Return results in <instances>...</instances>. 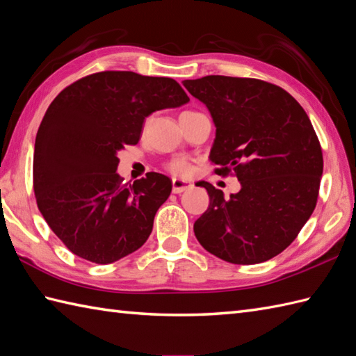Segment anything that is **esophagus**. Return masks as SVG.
Masks as SVG:
<instances>
[{"label": "esophagus", "instance_id": "1", "mask_svg": "<svg viewBox=\"0 0 356 356\" xmlns=\"http://www.w3.org/2000/svg\"><path fill=\"white\" fill-rule=\"evenodd\" d=\"M188 188H192V183H188V181L184 179H179V178H173L172 179V191L173 193H183Z\"/></svg>", "mask_w": 356, "mask_h": 356}]
</instances>
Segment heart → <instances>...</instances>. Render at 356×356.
<instances>
[{
	"label": "heart",
	"mask_w": 356,
	"mask_h": 356,
	"mask_svg": "<svg viewBox=\"0 0 356 356\" xmlns=\"http://www.w3.org/2000/svg\"><path fill=\"white\" fill-rule=\"evenodd\" d=\"M169 170L175 175H187L191 172V164H188L186 160H173L169 164Z\"/></svg>",
	"instance_id": "1"
}]
</instances>
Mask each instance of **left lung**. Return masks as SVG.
I'll list each match as a JSON object with an SVG mask.
<instances>
[{
	"mask_svg": "<svg viewBox=\"0 0 356 356\" xmlns=\"http://www.w3.org/2000/svg\"><path fill=\"white\" fill-rule=\"evenodd\" d=\"M183 85L216 126L210 151L216 173L233 170L241 183L225 198L201 181L210 205L195 220L196 239L230 264L273 259L297 238L317 204L323 154L309 117L289 92L259 79L205 76Z\"/></svg>",
	"mask_w": 356,
	"mask_h": 356,
	"instance_id": "obj_1",
	"label": "left lung"
}]
</instances>
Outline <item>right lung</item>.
I'll return each mask as SVG.
<instances>
[{"instance_id":"add662e5","label":"right lung","mask_w":356,"mask_h":356,"mask_svg":"<svg viewBox=\"0 0 356 356\" xmlns=\"http://www.w3.org/2000/svg\"><path fill=\"white\" fill-rule=\"evenodd\" d=\"M188 100L170 77L102 71L51 102L36 134L33 188L45 222L71 252L106 265L147 241L172 181L149 172L123 184L117 152L138 143L147 115Z\"/></svg>"}]
</instances>
